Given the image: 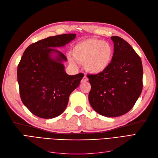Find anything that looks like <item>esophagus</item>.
Returning a JSON list of instances; mask_svg holds the SVG:
<instances>
[{"label":"esophagus","mask_w":158,"mask_h":158,"mask_svg":"<svg viewBox=\"0 0 158 158\" xmlns=\"http://www.w3.org/2000/svg\"><path fill=\"white\" fill-rule=\"evenodd\" d=\"M88 78L86 77V76H84V77H83V78H82V80H81V82H82V83H84V82H88Z\"/></svg>","instance_id":"1"}]
</instances>
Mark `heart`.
Segmentation results:
<instances>
[{
  "instance_id": "1",
  "label": "heart",
  "mask_w": 158,
  "mask_h": 158,
  "mask_svg": "<svg viewBox=\"0 0 158 158\" xmlns=\"http://www.w3.org/2000/svg\"><path fill=\"white\" fill-rule=\"evenodd\" d=\"M113 56V48L109 43L90 38L77 43L73 48V56L68 55V60L73 66L84 63L87 71L97 74L109 67Z\"/></svg>"
}]
</instances>
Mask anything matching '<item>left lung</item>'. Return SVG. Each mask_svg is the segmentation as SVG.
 Listing matches in <instances>:
<instances>
[{"label": "left lung", "mask_w": 158, "mask_h": 158, "mask_svg": "<svg viewBox=\"0 0 158 158\" xmlns=\"http://www.w3.org/2000/svg\"><path fill=\"white\" fill-rule=\"evenodd\" d=\"M114 52L109 67L102 73L88 74L91 106L101 115L116 117L135 106L142 90L143 69L140 57L128 43L111 37Z\"/></svg>", "instance_id": "obj_1"}]
</instances>
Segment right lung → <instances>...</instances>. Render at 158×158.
<instances>
[{
	"instance_id": "right-lung-1",
	"label": "right lung",
	"mask_w": 158,
	"mask_h": 158,
	"mask_svg": "<svg viewBox=\"0 0 158 158\" xmlns=\"http://www.w3.org/2000/svg\"><path fill=\"white\" fill-rule=\"evenodd\" d=\"M69 33L49 37L28 46L18 66L21 99L35 116L52 118L63 113L70 94L78 87L82 73L68 75L63 62L67 59L56 47L75 39Z\"/></svg>"
}]
</instances>
